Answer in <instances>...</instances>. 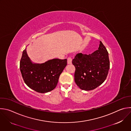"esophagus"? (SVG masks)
I'll list each match as a JSON object with an SVG mask.
<instances>
[{"label":"esophagus","mask_w":131,"mask_h":131,"mask_svg":"<svg viewBox=\"0 0 131 131\" xmlns=\"http://www.w3.org/2000/svg\"><path fill=\"white\" fill-rule=\"evenodd\" d=\"M72 59L71 58H68V59H67V63L68 64H71L72 63Z\"/></svg>","instance_id":"34e87169"}]
</instances>
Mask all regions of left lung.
<instances>
[{
	"instance_id": "8db88e82",
	"label": "left lung",
	"mask_w": 131,
	"mask_h": 131,
	"mask_svg": "<svg viewBox=\"0 0 131 131\" xmlns=\"http://www.w3.org/2000/svg\"><path fill=\"white\" fill-rule=\"evenodd\" d=\"M75 68L74 81L84 91L95 89L106 80L110 69L108 53L100 41L98 50L89 55L78 53L72 60Z\"/></svg>"
}]
</instances>
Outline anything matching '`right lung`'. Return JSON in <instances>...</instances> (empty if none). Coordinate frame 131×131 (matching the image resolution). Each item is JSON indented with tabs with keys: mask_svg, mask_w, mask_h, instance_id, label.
<instances>
[{
	"mask_svg": "<svg viewBox=\"0 0 131 131\" xmlns=\"http://www.w3.org/2000/svg\"><path fill=\"white\" fill-rule=\"evenodd\" d=\"M67 65V59H54L41 64L33 63L23 51L20 61V70L25 83L33 90L40 93L52 91Z\"/></svg>",
	"mask_w": 131,
	"mask_h": 131,
	"instance_id": "add662e5",
	"label": "right lung"
}]
</instances>
